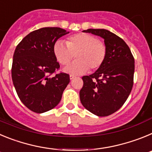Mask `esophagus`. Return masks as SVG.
I'll return each instance as SVG.
<instances>
[{
	"instance_id": "34e87169",
	"label": "esophagus",
	"mask_w": 152,
	"mask_h": 152,
	"mask_svg": "<svg viewBox=\"0 0 152 152\" xmlns=\"http://www.w3.org/2000/svg\"><path fill=\"white\" fill-rule=\"evenodd\" d=\"M75 77V76H74V75H70V80H73Z\"/></svg>"
}]
</instances>
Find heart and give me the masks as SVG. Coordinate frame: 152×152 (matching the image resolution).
Returning a JSON list of instances; mask_svg holds the SVG:
<instances>
[{"label":"heart","instance_id":"b5f03b06","mask_svg":"<svg viewBox=\"0 0 152 152\" xmlns=\"http://www.w3.org/2000/svg\"><path fill=\"white\" fill-rule=\"evenodd\" d=\"M55 57L61 65H67L74 58L77 60L65 68L72 75H81L89 68L95 71L103 65L107 58V47L97 39L87 33H77L69 36L66 44L61 40L53 46Z\"/></svg>","mask_w":152,"mask_h":152}]
</instances>
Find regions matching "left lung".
<instances>
[{
	"label": "left lung",
	"instance_id": "obj_1",
	"mask_svg": "<svg viewBox=\"0 0 152 152\" xmlns=\"http://www.w3.org/2000/svg\"><path fill=\"white\" fill-rule=\"evenodd\" d=\"M104 39L107 58L100 68L84 76L80 100L88 111L107 116L117 111L126 101L133 86L135 60L124 40L104 29L83 31Z\"/></svg>",
	"mask_w": 152,
	"mask_h": 152
}]
</instances>
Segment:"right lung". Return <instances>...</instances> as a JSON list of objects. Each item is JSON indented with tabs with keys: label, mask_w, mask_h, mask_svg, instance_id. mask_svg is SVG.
Listing matches in <instances>:
<instances>
[{
	"label": "right lung",
	"mask_w": 152,
	"mask_h": 152,
	"mask_svg": "<svg viewBox=\"0 0 152 152\" xmlns=\"http://www.w3.org/2000/svg\"><path fill=\"white\" fill-rule=\"evenodd\" d=\"M59 27H44L31 32L17 45L13 54L11 75L20 100L33 112L42 113L59 103L70 82L69 75L59 73L53 46L68 34Z\"/></svg>",
	"instance_id": "obj_1"
}]
</instances>
